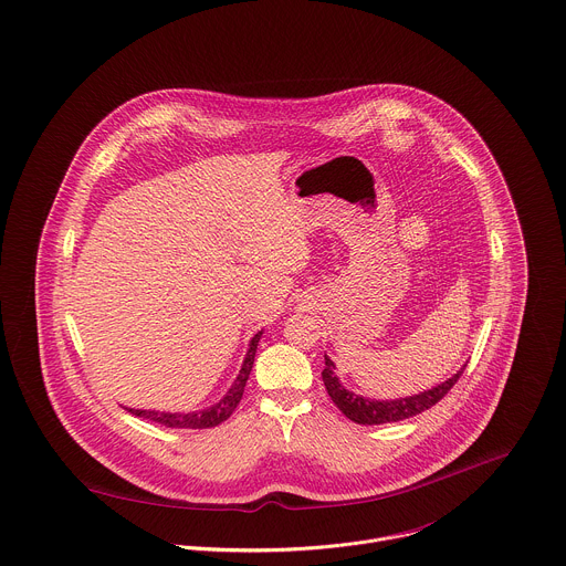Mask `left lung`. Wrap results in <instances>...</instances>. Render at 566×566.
<instances>
[{"mask_svg":"<svg viewBox=\"0 0 566 566\" xmlns=\"http://www.w3.org/2000/svg\"><path fill=\"white\" fill-rule=\"evenodd\" d=\"M326 366L322 373L324 386L328 390V397L333 399V403L355 423L361 426H381V423H395V421H403L410 417H417L421 412H426L428 408L437 406L450 390L452 386L459 381V377L463 375L465 366L461 370H457V375H452L448 381L434 386L432 390L406 397V399H395V401H377V399H368L361 395H355L350 390H346L339 381V377L335 375V364L328 355H324Z\"/></svg>","mask_w":566,"mask_h":566,"instance_id":"obj_1","label":"left lung"}]
</instances>
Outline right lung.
Instances as JSON below:
<instances>
[{
  "instance_id": "1",
  "label": "right lung",
  "mask_w": 566,
  "mask_h": 566,
  "mask_svg": "<svg viewBox=\"0 0 566 566\" xmlns=\"http://www.w3.org/2000/svg\"><path fill=\"white\" fill-rule=\"evenodd\" d=\"M262 337V331L253 335V339L249 342V350H247V357L242 361V368L235 377V381L231 384L229 392L213 406L205 408V410H196V412H158V410H134V408H127L132 415L136 417H143V419H149L154 423H160L165 428H189V430H205V428H216L220 426L222 421H227L233 410L238 408L242 395H244V386H247V379L251 375V368H253V361H255V350H258V342Z\"/></svg>"
}]
</instances>
